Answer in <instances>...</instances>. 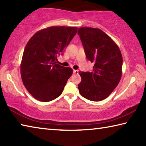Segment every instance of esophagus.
Masks as SVG:
<instances>
[{
	"mask_svg": "<svg viewBox=\"0 0 146 146\" xmlns=\"http://www.w3.org/2000/svg\"><path fill=\"white\" fill-rule=\"evenodd\" d=\"M73 72H74V74H78L79 73V70H74Z\"/></svg>",
	"mask_w": 146,
	"mask_h": 146,
	"instance_id": "esophagus-1",
	"label": "esophagus"
}]
</instances>
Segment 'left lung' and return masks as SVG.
I'll list each match as a JSON object with an SVG mask.
<instances>
[{"mask_svg":"<svg viewBox=\"0 0 146 146\" xmlns=\"http://www.w3.org/2000/svg\"><path fill=\"white\" fill-rule=\"evenodd\" d=\"M78 33L86 58L94 63L92 72H80L81 81L78 86L84 98L100 101L110 95L122 76V56L113 40L99 29L80 27Z\"/></svg>","mask_w":146,"mask_h":146,"instance_id":"obj_1","label":"left lung"}]
</instances>
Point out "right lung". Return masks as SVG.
Here are the masks:
<instances>
[{
    "mask_svg": "<svg viewBox=\"0 0 146 146\" xmlns=\"http://www.w3.org/2000/svg\"><path fill=\"white\" fill-rule=\"evenodd\" d=\"M77 30L78 27H49L36 33L27 42L20 72L25 87L37 100L48 102L62 94L73 70L57 64V57Z\"/></svg>",
    "mask_w": 146,
    "mask_h": 146,
    "instance_id": "right-lung-1",
    "label": "right lung"
}]
</instances>
